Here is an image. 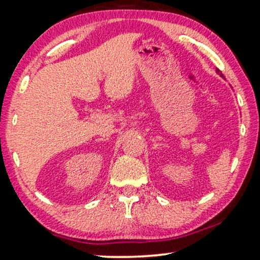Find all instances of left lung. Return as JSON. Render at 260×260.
I'll use <instances>...</instances> for the list:
<instances>
[{
	"label": "left lung",
	"mask_w": 260,
	"mask_h": 260,
	"mask_svg": "<svg viewBox=\"0 0 260 260\" xmlns=\"http://www.w3.org/2000/svg\"><path fill=\"white\" fill-rule=\"evenodd\" d=\"M217 72H218V74H219V76H221V77H223V76H222V73H221V71H220V70H219V69H217Z\"/></svg>",
	"instance_id": "1"
}]
</instances>
